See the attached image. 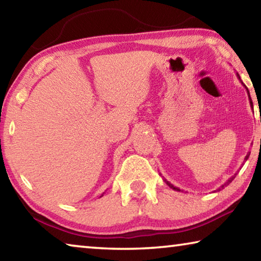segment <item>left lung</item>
Here are the masks:
<instances>
[{"label": "left lung", "mask_w": 261, "mask_h": 261, "mask_svg": "<svg viewBox=\"0 0 261 261\" xmlns=\"http://www.w3.org/2000/svg\"><path fill=\"white\" fill-rule=\"evenodd\" d=\"M237 74V78L238 79H240V82L243 84V82H242V79H241V77H240V74H238V73H236ZM243 85H244V84H243ZM245 86V85H244ZM245 88H246V86H245ZM246 91H247V95H249V101H250V105L251 106H253V103H252V100H251V98H250V93H249V90H247V88H246ZM249 156H250V152L249 153H247L246 154V156H245V159H244V160L246 161L247 160V159H249ZM236 177V175H233V176H231V177L230 178H229L228 180H227V182L226 183H224L223 185H222V187H220L218 190H219V191H220V190H222L224 187H227V185H229V184H230L231 182H232V179L233 178H235ZM163 180H165V182L167 183V185H169V188H171V189H173V190H175V191H182V190H180V189H178L177 187H175V185H173V184H171L170 182H168V180L167 179H165V178H163Z\"/></svg>", "instance_id": "1"}]
</instances>
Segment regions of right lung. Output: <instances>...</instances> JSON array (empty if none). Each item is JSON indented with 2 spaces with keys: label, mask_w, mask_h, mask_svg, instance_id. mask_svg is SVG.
I'll use <instances>...</instances> for the list:
<instances>
[{
  "label": "right lung",
  "mask_w": 261,
  "mask_h": 261,
  "mask_svg": "<svg viewBox=\"0 0 261 261\" xmlns=\"http://www.w3.org/2000/svg\"><path fill=\"white\" fill-rule=\"evenodd\" d=\"M102 196H103V194H102ZM102 196H101V197H102Z\"/></svg>",
  "instance_id": "right-lung-1"
}]
</instances>
